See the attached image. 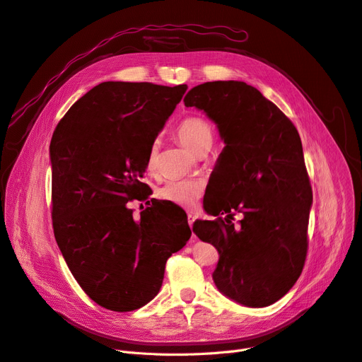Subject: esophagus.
<instances>
[{
	"label": "esophagus",
	"mask_w": 362,
	"mask_h": 362,
	"mask_svg": "<svg viewBox=\"0 0 362 362\" xmlns=\"http://www.w3.org/2000/svg\"><path fill=\"white\" fill-rule=\"evenodd\" d=\"M194 220H196V217H194L192 214H188V225H189V228H192Z\"/></svg>",
	"instance_id": "34e87169"
}]
</instances>
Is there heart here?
Masks as SVG:
<instances>
[{
    "instance_id": "1",
    "label": "heart",
    "mask_w": 362,
    "mask_h": 362,
    "mask_svg": "<svg viewBox=\"0 0 362 362\" xmlns=\"http://www.w3.org/2000/svg\"><path fill=\"white\" fill-rule=\"evenodd\" d=\"M177 136L180 139V142L196 155L210 148L214 139L211 126L204 119L197 116L185 117L177 126ZM155 160H156V146L153 145L146 160V168L149 173L155 170ZM202 196H203V184L200 181H194V180L168 181L158 189L159 199L182 209L196 207Z\"/></svg>"
}]
</instances>
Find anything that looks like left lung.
<instances>
[{
  "label": "left lung",
  "instance_id": "obj_1",
  "mask_svg": "<svg viewBox=\"0 0 362 362\" xmlns=\"http://www.w3.org/2000/svg\"><path fill=\"white\" fill-rule=\"evenodd\" d=\"M217 126L225 148L204 209L225 220H197L192 232L218 252L213 281L246 308L286 296L308 254L312 188L297 129L255 87L242 81L204 82L184 97ZM235 211L244 217L238 227Z\"/></svg>",
  "mask_w": 362,
  "mask_h": 362
}]
</instances>
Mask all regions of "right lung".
Segmentation results:
<instances>
[{
	"instance_id": "right-lung-1",
	"label": "right lung",
	"mask_w": 362,
	"mask_h": 362,
	"mask_svg": "<svg viewBox=\"0 0 362 362\" xmlns=\"http://www.w3.org/2000/svg\"><path fill=\"white\" fill-rule=\"evenodd\" d=\"M185 91V84L101 82L53 132L54 239L81 288L108 310L149 303L166 259L191 236L187 216L173 204L153 199L139 218L127 207L148 189V155Z\"/></svg>"
}]
</instances>
